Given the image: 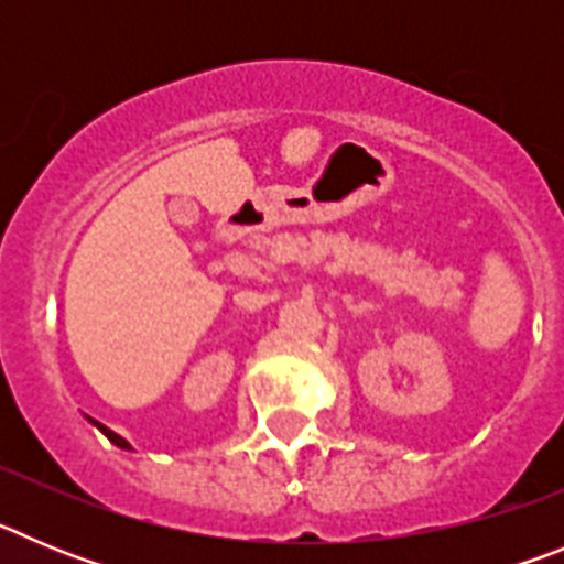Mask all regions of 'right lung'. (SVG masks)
<instances>
[{
	"label": "right lung",
	"instance_id": "right-lung-1",
	"mask_svg": "<svg viewBox=\"0 0 564 564\" xmlns=\"http://www.w3.org/2000/svg\"><path fill=\"white\" fill-rule=\"evenodd\" d=\"M84 417H87V421H89V423H93V426H96V430H98V432H104V435H107V437H109V443H115V446H118V449H132V443H129V441H127V437H121V435H118V432L107 430V426H104V423L93 421V417H89V415H84Z\"/></svg>",
	"mask_w": 564,
	"mask_h": 564
}]
</instances>
